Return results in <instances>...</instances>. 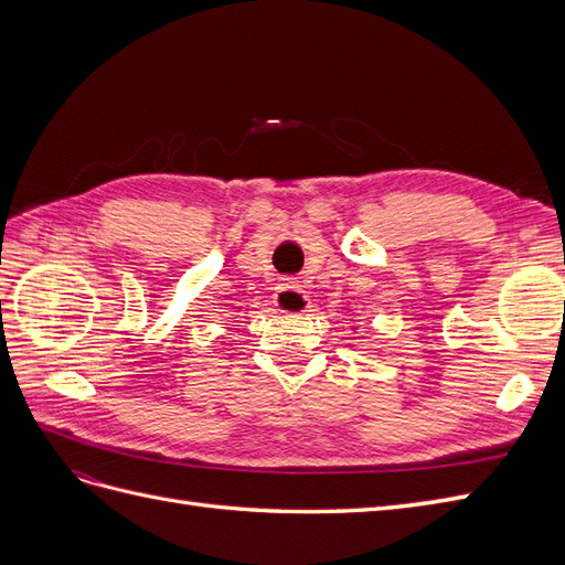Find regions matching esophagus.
<instances>
[{"label":"esophagus","instance_id":"esophagus-1","mask_svg":"<svg viewBox=\"0 0 565 565\" xmlns=\"http://www.w3.org/2000/svg\"><path fill=\"white\" fill-rule=\"evenodd\" d=\"M273 303H276V309L285 316H301V313L309 311V306H311L309 295H306L303 287L297 285V282H282L278 287Z\"/></svg>","mask_w":565,"mask_h":565}]
</instances>
